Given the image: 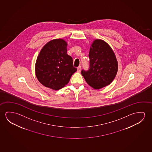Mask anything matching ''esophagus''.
Returning a JSON list of instances; mask_svg holds the SVG:
<instances>
[{
    "mask_svg": "<svg viewBox=\"0 0 152 152\" xmlns=\"http://www.w3.org/2000/svg\"><path fill=\"white\" fill-rule=\"evenodd\" d=\"M80 70H81V66H79L78 67H77V72H80Z\"/></svg>",
    "mask_w": 152,
    "mask_h": 152,
    "instance_id": "obj_1",
    "label": "esophagus"
}]
</instances>
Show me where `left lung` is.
Masks as SVG:
<instances>
[{
	"label": "left lung",
	"mask_w": 152,
	"mask_h": 152,
	"mask_svg": "<svg viewBox=\"0 0 152 152\" xmlns=\"http://www.w3.org/2000/svg\"><path fill=\"white\" fill-rule=\"evenodd\" d=\"M89 58V69L81 72L87 83L95 89L109 85L118 70V62L112 48L103 40H94L90 47Z\"/></svg>",
	"instance_id": "obj_1"
}]
</instances>
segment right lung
I'll use <instances>...</instances> for the list:
<instances>
[{"label": "right lung", "instance_id": "1", "mask_svg": "<svg viewBox=\"0 0 152 152\" xmlns=\"http://www.w3.org/2000/svg\"><path fill=\"white\" fill-rule=\"evenodd\" d=\"M67 43L61 38L51 40L40 51L35 64L38 80L44 86L58 91L65 86L77 71L67 54Z\"/></svg>", "mask_w": 152, "mask_h": 152}]
</instances>
